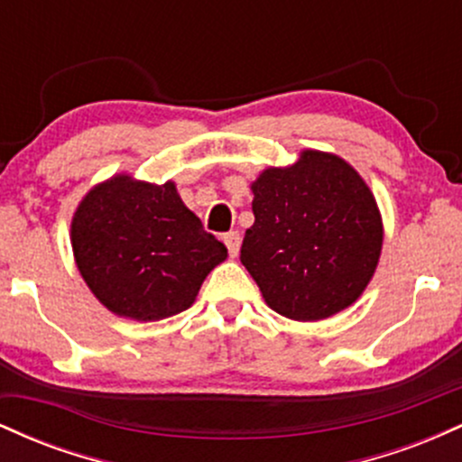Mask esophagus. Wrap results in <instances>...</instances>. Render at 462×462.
I'll use <instances>...</instances> for the list:
<instances>
[{"mask_svg": "<svg viewBox=\"0 0 462 462\" xmlns=\"http://www.w3.org/2000/svg\"><path fill=\"white\" fill-rule=\"evenodd\" d=\"M224 243L232 258L238 256V249H241V235H238V232H227L224 236Z\"/></svg>", "mask_w": 462, "mask_h": 462, "instance_id": "34e87169", "label": "esophagus"}]
</instances>
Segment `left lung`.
Masks as SVG:
<instances>
[{
	"label": "left lung",
	"mask_w": 462,
	"mask_h": 462,
	"mask_svg": "<svg viewBox=\"0 0 462 462\" xmlns=\"http://www.w3.org/2000/svg\"><path fill=\"white\" fill-rule=\"evenodd\" d=\"M254 226L241 263L269 309L319 321L352 306L383 252V217L356 169L328 152L304 150L289 167L252 182Z\"/></svg>",
	"instance_id": "left-lung-1"
}]
</instances>
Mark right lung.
I'll list each match as a JSON object with an SVG mask.
<instances>
[{"mask_svg": "<svg viewBox=\"0 0 462 462\" xmlns=\"http://www.w3.org/2000/svg\"><path fill=\"white\" fill-rule=\"evenodd\" d=\"M71 247L95 298L136 321L187 310L206 275L227 258L171 180L150 184L128 173L84 195L71 221Z\"/></svg>", "mask_w": 462, "mask_h": 462, "instance_id": "1", "label": "right lung"}]
</instances>
